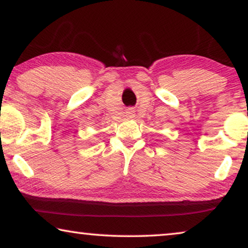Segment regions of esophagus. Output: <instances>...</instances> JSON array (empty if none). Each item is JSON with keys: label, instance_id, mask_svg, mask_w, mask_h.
Masks as SVG:
<instances>
[{"label": "esophagus", "instance_id": "obj_1", "mask_svg": "<svg viewBox=\"0 0 248 248\" xmlns=\"http://www.w3.org/2000/svg\"><path fill=\"white\" fill-rule=\"evenodd\" d=\"M126 114H127V116H128V117H132V116H133V110H132V109H128V110L126 111Z\"/></svg>", "mask_w": 248, "mask_h": 248}]
</instances>
